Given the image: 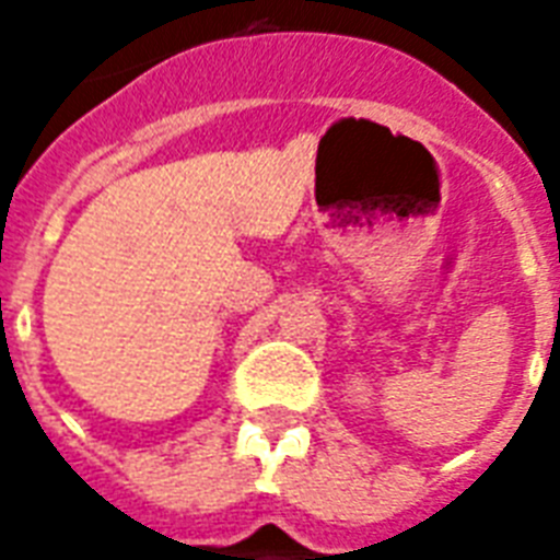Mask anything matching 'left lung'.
I'll return each instance as SVG.
<instances>
[{
    "mask_svg": "<svg viewBox=\"0 0 560 560\" xmlns=\"http://www.w3.org/2000/svg\"><path fill=\"white\" fill-rule=\"evenodd\" d=\"M558 313H560V301H558Z\"/></svg>",
    "mask_w": 560,
    "mask_h": 560,
    "instance_id": "left-lung-1",
    "label": "left lung"
}]
</instances>
